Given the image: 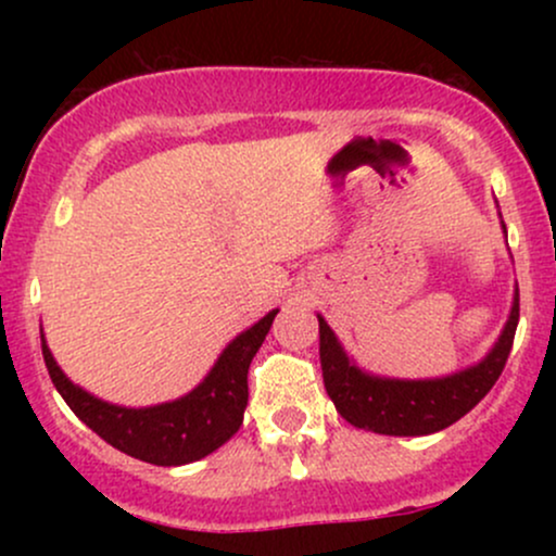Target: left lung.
<instances>
[{"instance_id": "obj_1", "label": "left lung", "mask_w": 556, "mask_h": 556, "mask_svg": "<svg viewBox=\"0 0 556 556\" xmlns=\"http://www.w3.org/2000/svg\"><path fill=\"white\" fill-rule=\"evenodd\" d=\"M502 219V214H500ZM502 232L507 238V227L502 222ZM318 318V355H321V374L327 394L334 402L337 413L348 424L358 429L387 433V437H429L460 420L465 413L489 394V389L500 379L509 350H513L515 329L520 318L518 287L513 295L507 321L491 344V350L473 366L460 371L433 376V379H394L361 368L348 355L342 342Z\"/></svg>"}]
</instances>
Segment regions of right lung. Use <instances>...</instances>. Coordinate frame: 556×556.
<instances>
[{
  "label": "right lung",
  "mask_w": 556,
  "mask_h": 556,
  "mask_svg": "<svg viewBox=\"0 0 556 556\" xmlns=\"http://www.w3.org/2000/svg\"><path fill=\"white\" fill-rule=\"evenodd\" d=\"M277 314L279 308H274L253 327L240 331L222 350L212 371L188 394L149 407L114 405L70 381L56 366L41 329L43 363L70 410L114 450L164 468L188 465L212 455L240 429L248 405V368Z\"/></svg>",
  "instance_id": "right-lung-1"
}]
</instances>
